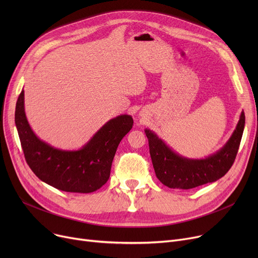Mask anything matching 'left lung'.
Masks as SVG:
<instances>
[{"instance_id": "8db88e82", "label": "left lung", "mask_w": 258, "mask_h": 258, "mask_svg": "<svg viewBox=\"0 0 258 258\" xmlns=\"http://www.w3.org/2000/svg\"><path fill=\"white\" fill-rule=\"evenodd\" d=\"M245 127V113L240 114L238 123L227 143L205 159H188L180 156L157 135L145 130L150 154L159 181L169 188L191 189L218 181L231 168L235 160Z\"/></svg>"}]
</instances>
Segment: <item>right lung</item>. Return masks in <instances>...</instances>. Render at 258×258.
I'll use <instances>...</instances> for the list:
<instances>
[{"label":"right lung","mask_w":258,"mask_h":258,"mask_svg":"<svg viewBox=\"0 0 258 258\" xmlns=\"http://www.w3.org/2000/svg\"><path fill=\"white\" fill-rule=\"evenodd\" d=\"M133 124L132 116H117L80 150L63 151L40 140L31 130L25 114L24 90L16 106V125L27 164L39 180L67 192L90 194L107 182L117 147Z\"/></svg>","instance_id":"obj_1"}]
</instances>
